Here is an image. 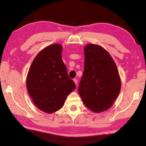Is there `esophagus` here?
Returning <instances> with one entry per match:
<instances>
[{
    "label": "esophagus",
    "instance_id": "obj_1",
    "mask_svg": "<svg viewBox=\"0 0 146 146\" xmlns=\"http://www.w3.org/2000/svg\"><path fill=\"white\" fill-rule=\"evenodd\" d=\"M73 81H74V82H75V85L77 86V85H78V80L75 78V79H73Z\"/></svg>",
    "mask_w": 146,
    "mask_h": 146
}]
</instances>
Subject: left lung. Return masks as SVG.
<instances>
[{
	"instance_id": "1",
	"label": "left lung",
	"mask_w": 146,
	"mask_h": 146,
	"mask_svg": "<svg viewBox=\"0 0 146 146\" xmlns=\"http://www.w3.org/2000/svg\"><path fill=\"white\" fill-rule=\"evenodd\" d=\"M84 54V71L79 95L86 107L100 113L109 109L119 95V73L112 57L101 46L86 45Z\"/></svg>"
}]
</instances>
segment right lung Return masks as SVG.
Wrapping results in <instances>:
<instances>
[{"label":"right lung","instance_id":"obj_1","mask_svg":"<svg viewBox=\"0 0 146 146\" xmlns=\"http://www.w3.org/2000/svg\"><path fill=\"white\" fill-rule=\"evenodd\" d=\"M62 51L60 44L46 46L34 59L27 75L26 87L34 104L48 113L61 109L76 88L68 75Z\"/></svg>","mask_w":146,"mask_h":146}]
</instances>
